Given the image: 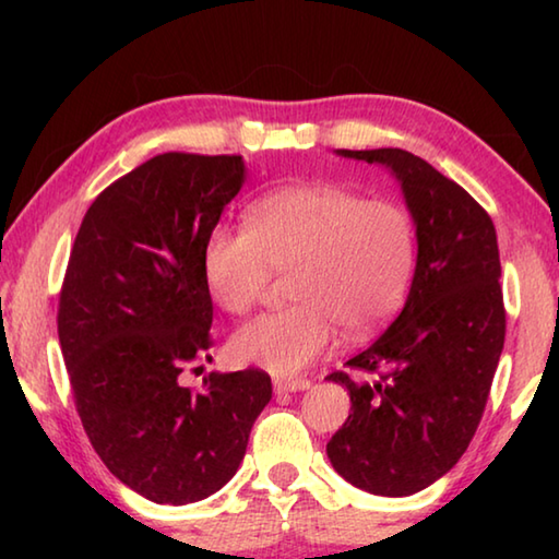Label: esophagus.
Listing matches in <instances>:
<instances>
[{"label":"esophagus","instance_id":"1","mask_svg":"<svg viewBox=\"0 0 559 559\" xmlns=\"http://www.w3.org/2000/svg\"><path fill=\"white\" fill-rule=\"evenodd\" d=\"M310 380H302V377H273V390L281 392H300L308 390Z\"/></svg>","mask_w":559,"mask_h":559}]
</instances>
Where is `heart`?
<instances>
[{
  "mask_svg": "<svg viewBox=\"0 0 559 559\" xmlns=\"http://www.w3.org/2000/svg\"><path fill=\"white\" fill-rule=\"evenodd\" d=\"M416 253L414 219L394 200L333 185L283 187L246 210L243 229L216 226L202 269L226 313L246 316L273 271H290L293 306L261 316L231 340L241 362L293 374L325 353L335 325L367 335L402 306Z\"/></svg>",
  "mask_w": 559,
  "mask_h": 559,
  "instance_id": "obj_1",
  "label": "heart"
}]
</instances>
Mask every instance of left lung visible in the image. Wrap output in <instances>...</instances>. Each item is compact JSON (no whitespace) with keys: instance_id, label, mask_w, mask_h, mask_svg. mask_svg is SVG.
<instances>
[{"instance_id":"1","label":"left lung","mask_w":559,"mask_h":559,"mask_svg":"<svg viewBox=\"0 0 559 559\" xmlns=\"http://www.w3.org/2000/svg\"><path fill=\"white\" fill-rule=\"evenodd\" d=\"M390 167L416 224V269L394 323L333 372L349 416L328 441L347 484L374 496L419 493L449 473L484 416L506 343L496 226L427 159L400 147L340 150Z\"/></svg>"}]
</instances>
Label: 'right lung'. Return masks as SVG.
Listing matches in <instances>:
<instances>
[{
	"label": "right lung",
	"mask_w": 559,
	"mask_h": 559,
	"mask_svg": "<svg viewBox=\"0 0 559 559\" xmlns=\"http://www.w3.org/2000/svg\"><path fill=\"white\" fill-rule=\"evenodd\" d=\"M241 155L165 153L103 189L75 234L59 343L75 412L108 471L153 503L187 506L231 480L271 377L212 359L206 236L243 185Z\"/></svg>",
	"instance_id": "1"
}]
</instances>
